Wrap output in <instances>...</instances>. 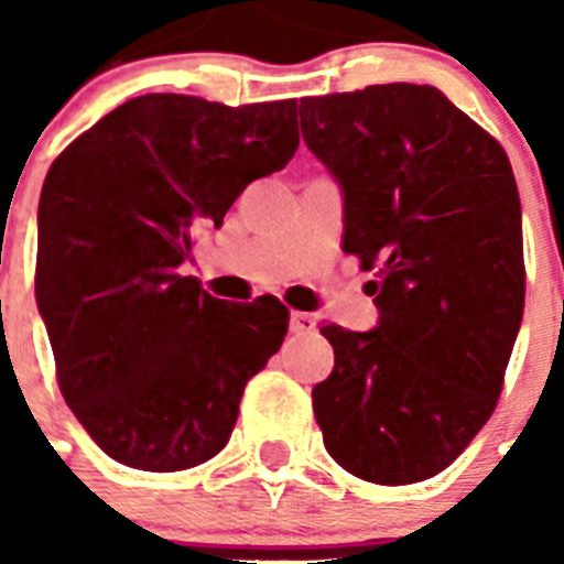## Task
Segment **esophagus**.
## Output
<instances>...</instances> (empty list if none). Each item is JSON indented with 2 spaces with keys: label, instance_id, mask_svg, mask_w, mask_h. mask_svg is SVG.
Masks as SVG:
<instances>
[{
  "label": "esophagus",
  "instance_id": "34e87169",
  "mask_svg": "<svg viewBox=\"0 0 564 564\" xmlns=\"http://www.w3.org/2000/svg\"><path fill=\"white\" fill-rule=\"evenodd\" d=\"M290 330L292 334H313L316 330V316H310V313H292L290 316Z\"/></svg>",
  "mask_w": 564,
  "mask_h": 564
}]
</instances>
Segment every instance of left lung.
I'll use <instances>...</instances> for the list:
<instances>
[{
	"label": "left lung",
	"mask_w": 564,
	"mask_h": 564,
	"mask_svg": "<svg viewBox=\"0 0 564 564\" xmlns=\"http://www.w3.org/2000/svg\"><path fill=\"white\" fill-rule=\"evenodd\" d=\"M301 134L345 195V254L380 322L325 325L313 389L327 454L380 486L445 471L495 412L524 316L521 198L503 145L430 84L301 99Z\"/></svg>",
	"instance_id": "obj_1"
}]
</instances>
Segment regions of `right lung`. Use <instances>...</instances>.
Instances as JSON below:
<instances>
[{
    "mask_svg": "<svg viewBox=\"0 0 564 564\" xmlns=\"http://www.w3.org/2000/svg\"><path fill=\"white\" fill-rule=\"evenodd\" d=\"M295 149V99L228 108L149 93L48 166L34 295L61 394L110 459L184 471L228 445L239 398L281 348L290 310L213 299L178 265Z\"/></svg>",
    "mask_w": 564,
    "mask_h": 564,
    "instance_id": "right-lung-1",
    "label": "right lung"
}]
</instances>
